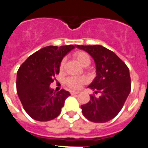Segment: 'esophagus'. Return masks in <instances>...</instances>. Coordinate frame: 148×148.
Listing matches in <instances>:
<instances>
[{
  "label": "esophagus",
  "instance_id": "34e87169",
  "mask_svg": "<svg viewBox=\"0 0 148 148\" xmlns=\"http://www.w3.org/2000/svg\"><path fill=\"white\" fill-rule=\"evenodd\" d=\"M79 93V92H77V91H73V90H71L70 91V94L71 95H77V94Z\"/></svg>",
  "mask_w": 148,
  "mask_h": 148
}]
</instances>
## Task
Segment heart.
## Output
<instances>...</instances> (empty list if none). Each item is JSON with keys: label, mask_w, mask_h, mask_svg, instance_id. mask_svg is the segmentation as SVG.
<instances>
[{"label": "heart", "mask_w": 148, "mask_h": 148, "mask_svg": "<svg viewBox=\"0 0 148 148\" xmlns=\"http://www.w3.org/2000/svg\"><path fill=\"white\" fill-rule=\"evenodd\" d=\"M73 57L83 66H87L90 64V57L87 53L83 51H78L73 53ZM64 60L61 61L60 64V70H62L64 66ZM87 82V78L85 76H70L65 79L64 83L71 90H77L82 88L84 84Z\"/></svg>", "instance_id": "obj_1"}]
</instances>
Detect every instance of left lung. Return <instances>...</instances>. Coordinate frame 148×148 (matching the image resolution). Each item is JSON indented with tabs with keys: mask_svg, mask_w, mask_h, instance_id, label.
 Segmentation results:
<instances>
[{
	"mask_svg": "<svg viewBox=\"0 0 148 148\" xmlns=\"http://www.w3.org/2000/svg\"><path fill=\"white\" fill-rule=\"evenodd\" d=\"M93 58L96 76L88 88L99 97L90 95L87 104L81 106L85 118L92 122L104 123L116 117L130 92V72L113 52L100 45H75Z\"/></svg>",
	"mask_w": 148,
	"mask_h": 148,
	"instance_id": "8db88e82",
	"label": "left lung"
}]
</instances>
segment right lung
Masks as SVG:
<instances>
[{
  "label": "right lung",
  "instance_id": "right-lung-1",
  "mask_svg": "<svg viewBox=\"0 0 148 148\" xmlns=\"http://www.w3.org/2000/svg\"><path fill=\"white\" fill-rule=\"evenodd\" d=\"M75 46H48L30 56L17 73L18 97L29 116L39 121H50L61 112L70 93L64 89L58 92L49 85L59 73L60 64Z\"/></svg>",
  "mask_w": 148,
  "mask_h": 148
}]
</instances>
